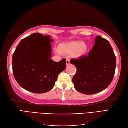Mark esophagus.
I'll use <instances>...</instances> for the list:
<instances>
[{"label": "esophagus", "mask_w": 128, "mask_h": 128, "mask_svg": "<svg viewBox=\"0 0 128 128\" xmlns=\"http://www.w3.org/2000/svg\"><path fill=\"white\" fill-rule=\"evenodd\" d=\"M70 64V59H68V58L66 59V64H67V65H68V64Z\"/></svg>", "instance_id": "34e87169"}]
</instances>
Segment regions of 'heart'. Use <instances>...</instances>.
<instances>
[{"mask_svg":"<svg viewBox=\"0 0 128 128\" xmlns=\"http://www.w3.org/2000/svg\"><path fill=\"white\" fill-rule=\"evenodd\" d=\"M87 46L84 42L79 41H72L66 43L62 44L60 46V50H56V52L60 54L61 52L67 54H73L75 57L82 56L86 53Z\"/></svg>","mask_w":128,"mask_h":128,"instance_id":"1","label":"heart"}]
</instances>
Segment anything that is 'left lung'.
I'll return each instance as SVG.
<instances>
[{
	"label": "left lung",
	"instance_id": "1",
	"mask_svg": "<svg viewBox=\"0 0 128 128\" xmlns=\"http://www.w3.org/2000/svg\"><path fill=\"white\" fill-rule=\"evenodd\" d=\"M77 72L72 78L78 92L93 94L105 90L115 74L116 59L111 45L106 39L96 36L94 45L88 55L71 59Z\"/></svg>",
	"mask_w": 128,
	"mask_h": 128
}]
</instances>
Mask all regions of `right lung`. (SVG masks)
Masks as SVG:
<instances>
[{"instance_id": "obj_1", "label": "right lung", "mask_w": 128, "mask_h": 128, "mask_svg": "<svg viewBox=\"0 0 128 128\" xmlns=\"http://www.w3.org/2000/svg\"><path fill=\"white\" fill-rule=\"evenodd\" d=\"M50 36L34 33L23 38L12 54L14 76L21 87L35 93L52 89L57 76L66 68V59L51 60Z\"/></svg>"}]
</instances>
